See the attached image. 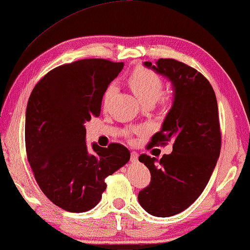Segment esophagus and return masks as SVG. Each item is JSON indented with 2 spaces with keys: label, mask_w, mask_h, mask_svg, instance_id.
<instances>
[{
  "label": "esophagus",
  "mask_w": 250,
  "mask_h": 250,
  "mask_svg": "<svg viewBox=\"0 0 250 250\" xmlns=\"http://www.w3.org/2000/svg\"><path fill=\"white\" fill-rule=\"evenodd\" d=\"M138 158H139V154L137 153V152H134V151H132L131 152V158H130V161L131 162H138Z\"/></svg>",
  "instance_id": "esophagus-1"
}]
</instances>
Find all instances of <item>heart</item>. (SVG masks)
<instances>
[{"label": "heart", "instance_id": "heart-1", "mask_svg": "<svg viewBox=\"0 0 250 250\" xmlns=\"http://www.w3.org/2000/svg\"><path fill=\"white\" fill-rule=\"evenodd\" d=\"M128 83L134 95L140 99L142 103H155L160 98L163 91V79L155 71L138 67L129 75ZM115 92V84L111 83L107 87L104 94V104H108L109 100Z\"/></svg>", "mask_w": 250, "mask_h": 250}]
</instances>
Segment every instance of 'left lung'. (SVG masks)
I'll return each instance as SVG.
<instances>
[{
    "instance_id": "1",
    "label": "left lung",
    "mask_w": 250,
    "mask_h": 250,
    "mask_svg": "<svg viewBox=\"0 0 250 250\" xmlns=\"http://www.w3.org/2000/svg\"><path fill=\"white\" fill-rule=\"evenodd\" d=\"M145 65L167 76L174 87L172 108L150 141L151 146L173 141V151L160 160L139 156L149 168L151 181L138 200L149 214L168 217L197 200L216 166L222 146L217 100L208 80L184 62L160 58L156 66L151 62Z\"/></svg>"
}]
</instances>
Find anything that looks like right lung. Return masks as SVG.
Returning <instances> with one entry per match:
<instances>
[{"instance_id":"1","label":"right lung","mask_w":250,"mask_h":250,"mask_svg":"<svg viewBox=\"0 0 250 250\" xmlns=\"http://www.w3.org/2000/svg\"><path fill=\"white\" fill-rule=\"evenodd\" d=\"M124 62L88 58L48 71L29 96L25 146L37 184L55 205L83 213L98 204L111 175L130 160L120 143L86 145L84 122L99 117L108 84Z\"/></svg>"}]
</instances>
